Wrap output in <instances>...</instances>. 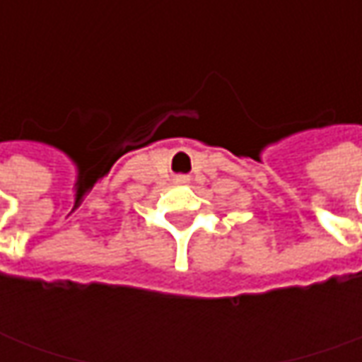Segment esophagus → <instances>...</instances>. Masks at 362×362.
I'll return each instance as SVG.
<instances>
[{
	"mask_svg": "<svg viewBox=\"0 0 362 362\" xmlns=\"http://www.w3.org/2000/svg\"><path fill=\"white\" fill-rule=\"evenodd\" d=\"M178 182H188V178H186V176H180V178H178Z\"/></svg>",
	"mask_w": 362,
	"mask_h": 362,
	"instance_id": "esophagus-1",
	"label": "esophagus"
}]
</instances>
